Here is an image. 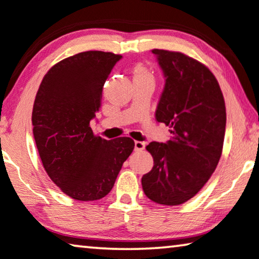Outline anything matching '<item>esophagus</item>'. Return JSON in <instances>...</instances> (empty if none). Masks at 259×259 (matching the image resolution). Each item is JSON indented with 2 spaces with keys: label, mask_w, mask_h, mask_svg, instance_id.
I'll return each instance as SVG.
<instances>
[{
  "label": "esophagus",
  "mask_w": 259,
  "mask_h": 259,
  "mask_svg": "<svg viewBox=\"0 0 259 259\" xmlns=\"http://www.w3.org/2000/svg\"><path fill=\"white\" fill-rule=\"evenodd\" d=\"M144 148H145V143H144V142L135 141V151H137V152L143 151Z\"/></svg>",
  "instance_id": "obj_1"
}]
</instances>
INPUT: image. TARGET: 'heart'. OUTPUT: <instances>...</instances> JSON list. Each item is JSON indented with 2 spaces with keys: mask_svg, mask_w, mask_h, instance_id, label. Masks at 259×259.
Masks as SVG:
<instances>
[{
  "mask_svg": "<svg viewBox=\"0 0 259 259\" xmlns=\"http://www.w3.org/2000/svg\"><path fill=\"white\" fill-rule=\"evenodd\" d=\"M136 77H152L150 71L148 70L144 65H137L134 69V78Z\"/></svg>",
  "mask_w": 259,
  "mask_h": 259,
  "instance_id": "b5f03b06",
  "label": "heart"
}]
</instances>
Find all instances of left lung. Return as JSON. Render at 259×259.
I'll return each mask as SVG.
<instances>
[{
    "label": "left lung",
    "instance_id": "left-lung-1",
    "mask_svg": "<svg viewBox=\"0 0 259 259\" xmlns=\"http://www.w3.org/2000/svg\"><path fill=\"white\" fill-rule=\"evenodd\" d=\"M165 77L156 119L170 126L166 143L151 142V171L142 177L144 194L163 205L194 197L220 162L224 143L225 102L216 77L184 54L154 49Z\"/></svg>",
    "mask_w": 259,
    "mask_h": 259
}]
</instances>
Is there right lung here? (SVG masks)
Here are the masks:
<instances>
[{
	"label": "right lung",
	"mask_w": 259,
	"mask_h": 259,
	"mask_svg": "<svg viewBox=\"0 0 259 259\" xmlns=\"http://www.w3.org/2000/svg\"><path fill=\"white\" fill-rule=\"evenodd\" d=\"M121 58L97 50L64 58L49 69L36 94L32 134L43 167L65 195L77 201L107 196L134 150L130 137L108 141L90 128L104 83Z\"/></svg>",
	"instance_id": "right-lung-1"
}]
</instances>
